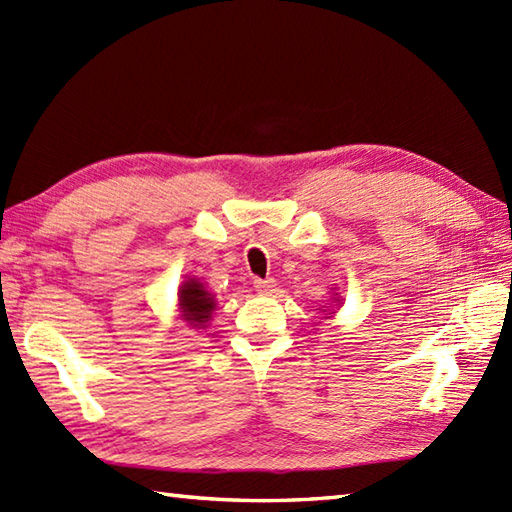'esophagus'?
Returning <instances> with one entry per match:
<instances>
[{
	"label": "esophagus",
	"mask_w": 512,
	"mask_h": 512,
	"mask_svg": "<svg viewBox=\"0 0 512 512\" xmlns=\"http://www.w3.org/2000/svg\"><path fill=\"white\" fill-rule=\"evenodd\" d=\"M253 286H255L257 292H262V295H268V292H273V288H275V279H259V277H255L253 279Z\"/></svg>",
	"instance_id": "1"
}]
</instances>
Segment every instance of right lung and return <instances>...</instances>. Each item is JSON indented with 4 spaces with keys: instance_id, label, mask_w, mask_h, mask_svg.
<instances>
[{
    "instance_id": "right-lung-1",
    "label": "right lung",
    "mask_w": 512,
    "mask_h": 512,
    "mask_svg": "<svg viewBox=\"0 0 512 512\" xmlns=\"http://www.w3.org/2000/svg\"><path fill=\"white\" fill-rule=\"evenodd\" d=\"M180 310L184 312V319L195 328H200L211 319V312L215 310L211 292L198 279L184 281V286L180 288Z\"/></svg>"
}]
</instances>
